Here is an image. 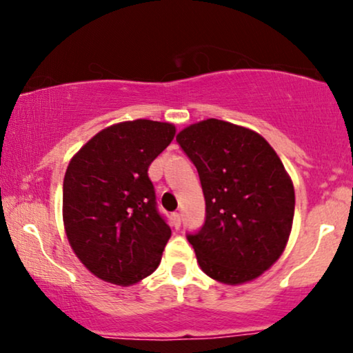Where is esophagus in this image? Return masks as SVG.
<instances>
[{
	"label": "esophagus",
	"mask_w": 353,
	"mask_h": 353,
	"mask_svg": "<svg viewBox=\"0 0 353 353\" xmlns=\"http://www.w3.org/2000/svg\"><path fill=\"white\" fill-rule=\"evenodd\" d=\"M172 219H173V225H175L176 228H178V226L181 225V214H178V212H175V214L172 215Z\"/></svg>",
	"instance_id": "esophagus-1"
}]
</instances>
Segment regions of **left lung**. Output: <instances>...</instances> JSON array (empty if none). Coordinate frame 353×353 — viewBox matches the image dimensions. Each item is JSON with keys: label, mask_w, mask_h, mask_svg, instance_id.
Wrapping results in <instances>:
<instances>
[{"label": "left lung", "mask_w": 353, "mask_h": 353, "mask_svg": "<svg viewBox=\"0 0 353 353\" xmlns=\"http://www.w3.org/2000/svg\"><path fill=\"white\" fill-rule=\"evenodd\" d=\"M176 141L199 173L205 221L186 234L207 276L259 278L281 257L292 228L294 186L274 149L252 130L219 119L192 123Z\"/></svg>", "instance_id": "obj_1"}]
</instances>
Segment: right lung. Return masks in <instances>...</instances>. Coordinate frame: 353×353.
I'll use <instances>...</instances> for the list:
<instances>
[{"instance_id": "add662e5", "label": "right lung", "mask_w": 353, "mask_h": 353, "mask_svg": "<svg viewBox=\"0 0 353 353\" xmlns=\"http://www.w3.org/2000/svg\"><path fill=\"white\" fill-rule=\"evenodd\" d=\"M175 125L138 119L110 125L72 157L62 188L67 239L103 281L130 286L159 267L172 230L159 214L151 162Z\"/></svg>"}]
</instances>
